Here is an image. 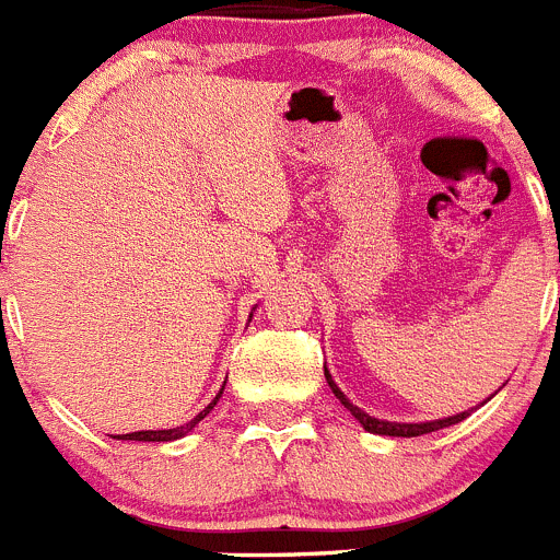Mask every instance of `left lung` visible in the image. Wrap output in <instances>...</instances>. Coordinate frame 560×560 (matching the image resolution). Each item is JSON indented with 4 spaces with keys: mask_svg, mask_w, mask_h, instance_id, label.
<instances>
[{
    "mask_svg": "<svg viewBox=\"0 0 560 560\" xmlns=\"http://www.w3.org/2000/svg\"><path fill=\"white\" fill-rule=\"evenodd\" d=\"M324 376H327V385L332 387L335 398H338L340 404H343L346 409H349L351 415H354L357 420H360V425H363L365 431H371V434H382V436H420V434H429V431H436V429H445V425H454L459 423V420H465L467 415L472 412V409H465V412H456V415H448V418H440V420H423V423H396V420H380L374 418V415L363 412V409L357 407V404H351L349 398L343 396V390H340L338 385H335L332 374L327 371V365H324ZM489 401V398H487ZM483 401V404H487ZM481 407V404H478Z\"/></svg>",
    "mask_w": 560,
    "mask_h": 560,
    "instance_id": "left-lung-1",
    "label": "left lung"
}]
</instances>
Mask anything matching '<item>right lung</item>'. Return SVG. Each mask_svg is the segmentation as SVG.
Wrapping results in <instances>:
<instances>
[{
	"label": "right lung",
	"instance_id": "right-lung-1",
	"mask_svg": "<svg viewBox=\"0 0 560 560\" xmlns=\"http://www.w3.org/2000/svg\"><path fill=\"white\" fill-rule=\"evenodd\" d=\"M249 318H253V316H249ZM222 390H225V385L220 387V393H217V396H214V401H211L209 407H206V409H200V412H197L195 418L189 420V423L175 425V429H145V431H131V434H117V440H135V443H170V440H180V436L189 434V431L195 429V425L200 423V420H203L206 415H209L211 409L217 407V401H220Z\"/></svg>",
	"mask_w": 560,
	"mask_h": 560
}]
</instances>
